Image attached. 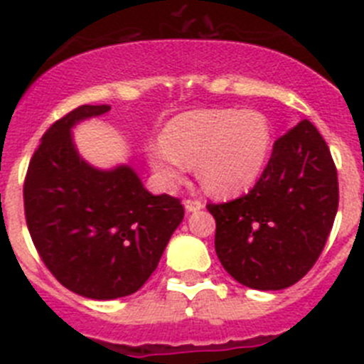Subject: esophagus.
I'll return each mask as SVG.
<instances>
[{
  "label": "esophagus",
  "instance_id": "esophagus-1",
  "mask_svg": "<svg viewBox=\"0 0 364 364\" xmlns=\"http://www.w3.org/2000/svg\"><path fill=\"white\" fill-rule=\"evenodd\" d=\"M184 208H186V211H189V213H191V211L202 210V208H204V202L198 200V198H188V200L184 202Z\"/></svg>",
  "mask_w": 364,
  "mask_h": 364
}]
</instances>
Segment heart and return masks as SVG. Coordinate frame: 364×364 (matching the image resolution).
I'll return each mask as SVG.
<instances>
[{
  "label": "heart",
  "mask_w": 364,
  "mask_h": 364,
  "mask_svg": "<svg viewBox=\"0 0 364 364\" xmlns=\"http://www.w3.org/2000/svg\"><path fill=\"white\" fill-rule=\"evenodd\" d=\"M273 134L259 111L204 109L173 118L162 140L151 144L149 162L162 184L176 188L197 160V175L213 195L252 188L269 160Z\"/></svg>",
  "instance_id": "b5f03b06"
}]
</instances>
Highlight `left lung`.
Segmentation results:
<instances>
[{
  "label": "left lung",
  "instance_id": "left-lung-1",
  "mask_svg": "<svg viewBox=\"0 0 364 364\" xmlns=\"http://www.w3.org/2000/svg\"><path fill=\"white\" fill-rule=\"evenodd\" d=\"M339 205L337 169L324 138L308 120L273 144L253 189L224 204L215 217V252L240 284L284 290L319 259Z\"/></svg>",
  "mask_w": 364,
  "mask_h": 364
}]
</instances>
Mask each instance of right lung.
<instances>
[{
	"label": "right lung",
	"instance_id": "add662e5",
	"mask_svg": "<svg viewBox=\"0 0 364 364\" xmlns=\"http://www.w3.org/2000/svg\"><path fill=\"white\" fill-rule=\"evenodd\" d=\"M109 105H80L50 125L32 154L23 186L28 233L67 290L96 301L146 284L184 218L178 198L151 195L131 166L96 169L70 129Z\"/></svg>",
	"mask_w": 364,
	"mask_h": 364
}]
</instances>
